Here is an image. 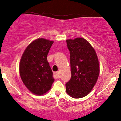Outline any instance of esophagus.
Returning <instances> with one entry per match:
<instances>
[{"label": "esophagus", "instance_id": "obj_1", "mask_svg": "<svg viewBox=\"0 0 121 121\" xmlns=\"http://www.w3.org/2000/svg\"><path fill=\"white\" fill-rule=\"evenodd\" d=\"M53 76H54V77L55 78H58L60 77L59 71H57V72H54V73H53Z\"/></svg>", "mask_w": 121, "mask_h": 121}]
</instances>
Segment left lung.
<instances>
[{
	"label": "left lung",
	"instance_id": "8db88e82",
	"mask_svg": "<svg viewBox=\"0 0 121 121\" xmlns=\"http://www.w3.org/2000/svg\"><path fill=\"white\" fill-rule=\"evenodd\" d=\"M71 78L65 84L67 94L75 99L88 95L97 81L100 72L95 49L84 38L68 39Z\"/></svg>",
	"mask_w": 121,
	"mask_h": 121
}]
</instances>
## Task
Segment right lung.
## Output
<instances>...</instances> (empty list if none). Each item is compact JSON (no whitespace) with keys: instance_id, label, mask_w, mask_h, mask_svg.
<instances>
[{"instance_id":"1","label":"right lung","mask_w":121,"mask_h":121,"mask_svg":"<svg viewBox=\"0 0 121 121\" xmlns=\"http://www.w3.org/2000/svg\"><path fill=\"white\" fill-rule=\"evenodd\" d=\"M54 42L39 38L25 49L20 63V74L28 89L36 95H44L52 87L54 81L47 60Z\"/></svg>"}]
</instances>
